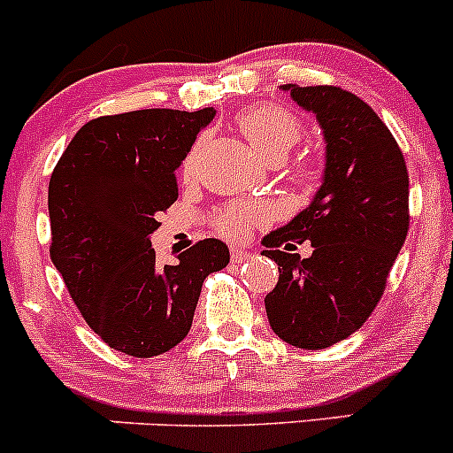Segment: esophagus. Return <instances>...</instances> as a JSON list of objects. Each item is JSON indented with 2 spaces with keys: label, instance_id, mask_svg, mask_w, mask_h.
<instances>
[{
  "label": "esophagus",
  "instance_id": "esophagus-1",
  "mask_svg": "<svg viewBox=\"0 0 453 453\" xmlns=\"http://www.w3.org/2000/svg\"><path fill=\"white\" fill-rule=\"evenodd\" d=\"M254 252L250 248H241V245H234V248H232V260H236V263H241V260H245V258H250V256H252Z\"/></svg>",
  "mask_w": 453,
  "mask_h": 453
}]
</instances>
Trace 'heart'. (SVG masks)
Wrapping results in <instances>:
<instances>
[{"mask_svg":"<svg viewBox=\"0 0 453 453\" xmlns=\"http://www.w3.org/2000/svg\"><path fill=\"white\" fill-rule=\"evenodd\" d=\"M239 129L248 138L256 153L263 159H282L291 146L303 138V125L298 118L278 104H256L239 116ZM197 149L186 157L184 168L190 171ZM267 219V208L263 203H230L221 208L214 217V227L227 239H241L248 234L256 223Z\"/></svg>","mask_w":453,"mask_h":453,"instance_id":"b5f03b06","label":"heart"}]
</instances>
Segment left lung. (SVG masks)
I'll return each instance as SVG.
<instances>
[{"mask_svg":"<svg viewBox=\"0 0 453 453\" xmlns=\"http://www.w3.org/2000/svg\"><path fill=\"white\" fill-rule=\"evenodd\" d=\"M280 89L313 113L326 146L311 203L263 239L280 272L265 309L280 340L318 350L353 335L381 300L408 236L410 177L390 129L362 98L331 85ZM287 240H311L314 254L282 253Z\"/></svg>","mask_w":453,"mask_h":453,"instance_id":"8db88e82","label":"left lung"}]
</instances>
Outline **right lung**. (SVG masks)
Here are the masks:
<instances>
[{
    "mask_svg": "<svg viewBox=\"0 0 453 453\" xmlns=\"http://www.w3.org/2000/svg\"><path fill=\"white\" fill-rule=\"evenodd\" d=\"M217 116L140 109L89 120L58 159L48 188L54 267L91 331L131 357H153L188 335L205 276L230 263L203 239L157 265L150 234L177 201L175 171Z\"/></svg>",
    "mask_w": 453,
    "mask_h": 453,
    "instance_id": "add662e5",
    "label": "right lung"
}]
</instances>
